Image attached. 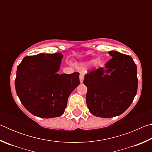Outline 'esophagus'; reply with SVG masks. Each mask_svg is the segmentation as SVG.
I'll list each match as a JSON object with an SVG mask.
<instances>
[{
    "label": "esophagus",
    "instance_id": "esophagus-1",
    "mask_svg": "<svg viewBox=\"0 0 152 152\" xmlns=\"http://www.w3.org/2000/svg\"><path fill=\"white\" fill-rule=\"evenodd\" d=\"M79 78H80V83H82L84 80V74L82 72H80V74Z\"/></svg>",
    "mask_w": 152,
    "mask_h": 152
}]
</instances>
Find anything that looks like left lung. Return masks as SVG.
Wrapping results in <instances>:
<instances>
[{
	"label": "left lung",
	"mask_w": 152,
	"mask_h": 152,
	"mask_svg": "<svg viewBox=\"0 0 152 152\" xmlns=\"http://www.w3.org/2000/svg\"><path fill=\"white\" fill-rule=\"evenodd\" d=\"M112 58L105 68L89 72L83 83L87 87L86 104L96 117L110 118L127 110L137 93V66L130 56L109 51Z\"/></svg>",
	"instance_id": "left-lung-1"
}]
</instances>
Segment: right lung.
<instances>
[{
  "label": "right lung",
  "instance_id": "add662e5",
  "mask_svg": "<svg viewBox=\"0 0 152 152\" xmlns=\"http://www.w3.org/2000/svg\"><path fill=\"white\" fill-rule=\"evenodd\" d=\"M61 53L26 56L17 70L15 89L23 105L35 116L60 117L68 96L79 85V73L58 74Z\"/></svg>",
  "mask_w": 152,
  "mask_h": 152
}]
</instances>
